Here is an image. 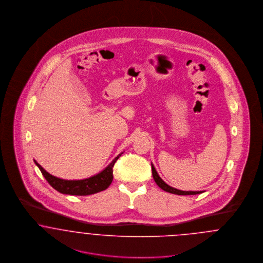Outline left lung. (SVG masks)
<instances>
[{
  "label": "left lung",
  "instance_id": "left-lung-1",
  "mask_svg": "<svg viewBox=\"0 0 263 263\" xmlns=\"http://www.w3.org/2000/svg\"><path fill=\"white\" fill-rule=\"evenodd\" d=\"M152 174H153V177H154L156 183L158 184V186L162 188L163 190L166 191V192H170V193H173V194H177V195H195V194H200L202 192H204V191H182V190L170 186L160 177V175H158V173H157L153 163H152Z\"/></svg>",
  "mask_w": 263,
  "mask_h": 263
}]
</instances>
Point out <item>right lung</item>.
I'll return each mask as SVG.
<instances>
[{
  "label": "right lung",
  "instance_id": "add662e5",
  "mask_svg": "<svg viewBox=\"0 0 263 263\" xmlns=\"http://www.w3.org/2000/svg\"><path fill=\"white\" fill-rule=\"evenodd\" d=\"M122 154L123 152L119 154L111 163H109L102 172H100V174L80 180H67L56 177L47 173L37 162L34 161V163L39 167L41 174L45 177V179L48 181L51 186L59 191L60 193L85 196L105 190L111 184L113 179V165Z\"/></svg>",
  "mask_w": 263,
  "mask_h": 263
}]
</instances>
